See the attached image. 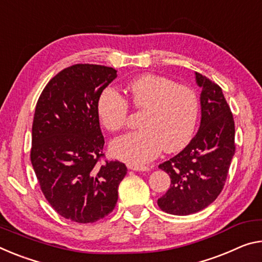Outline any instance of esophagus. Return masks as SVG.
I'll return each instance as SVG.
<instances>
[{"mask_svg":"<svg viewBox=\"0 0 262 262\" xmlns=\"http://www.w3.org/2000/svg\"><path fill=\"white\" fill-rule=\"evenodd\" d=\"M128 168L130 170H135V171H149L150 168L147 167V165H139V164H129Z\"/></svg>","mask_w":262,"mask_h":262,"instance_id":"1","label":"esophagus"}]
</instances>
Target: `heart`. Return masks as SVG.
Returning <instances> with one entry per match:
<instances>
[{
	"label": "heart",
	"mask_w": 262,
	"mask_h": 262,
	"mask_svg": "<svg viewBox=\"0 0 262 262\" xmlns=\"http://www.w3.org/2000/svg\"><path fill=\"white\" fill-rule=\"evenodd\" d=\"M129 100L142 111L140 127L112 143L118 159L129 163H146L163 148L172 152L183 148L192 138L199 114L196 93L190 87L176 85L170 79L143 74L128 84ZM98 115L107 129H122L128 116V102L118 91L105 89L98 99Z\"/></svg>",
	"instance_id": "b5f03b06"
}]
</instances>
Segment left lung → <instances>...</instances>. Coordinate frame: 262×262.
Listing matches in <instances>:
<instances>
[{
	"label": "left lung",
	"instance_id": "8db88e82",
	"mask_svg": "<svg viewBox=\"0 0 262 262\" xmlns=\"http://www.w3.org/2000/svg\"><path fill=\"white\" fill-rule=\"evenodd\" d=\"M201 93V126L183 150L159 165L171 184L157 204L164 212L188 215L209 206L222 192L235 152L234 120L223 91L194 72Z\"/></svg>",
	"mask_w": 262,
	"mask_h": 262
}]
</instances>
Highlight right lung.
I'll return each instance as SVG.
<instances>
[{"instance_id":"1","label":"right lung","mask_w":262,"mask_h":262,"mask_svg":"<svg viewBox=\"0 0 262 262\" xmlns=\"http://www.w3.org/2000/svg\"><path fill=\"white\" fill-rule=\"evenodd\" d=\"M116 70L76 64L48 82L32 123L31 164L45 198L61 217L87 224L106 217L118 202L127 173L119 161H105L98 99Z\"/></svg>"}]
</instances>
